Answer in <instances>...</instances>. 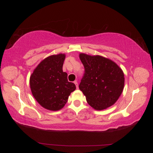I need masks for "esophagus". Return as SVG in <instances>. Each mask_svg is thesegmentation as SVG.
Here are the masks:
<instances>
[{
	"mask_svg": "<svg viewBox=\"0 0 153 153\" xmlns=\"http://www.w3.org/2000/svg\"><path fill=\"white\" fill-rule=\"evenodd\" d=\"M74 84H75V85H76V89H78V82H77L76 81H74Z\"/></svg>",
	"mask_w": 153,
	"mask_h": 153,
	"instance_id": "obj_1",
	"label": "esophagus"
}]
</instances>
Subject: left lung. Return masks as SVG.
Returning <instances> with one entry per match:
<instances>
[{"instance_id": "obj_1", "label": "left lung", "mask_w": 153, "mask_h": 153, "mask_svg": "<svg viewBox=\"0 0 153 153\" xmlns=\"http://www.w3.org/2000/svg\"><path fill=\"white\" fill-rule=\"evenodd\" d=\"M85 68L79 89L91 107L103 110L113 105L121 95L124 75L117 64L101 55L79 54Z\"/></svg>"}]
</instances>
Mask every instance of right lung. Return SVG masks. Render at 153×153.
<instances>
[{
  "mask_svg": "<svg viewBox=\"0 0 153 153\" xmlns=\"http://www.w3.org/2000/svg\"><path fill=\"white\" fill-rule=\"evenodd\" d=\"M66 55H52L43 59L30 76V87L34 98L41 106L51 111L62 109L69 96L76 89L68 80L62 66Z\"/></svg>",
  "mask_w": 153,
  "mask_h": 153,
  "instance_id": "obj_1",
  "label": "right lung"
}]
</instances>
